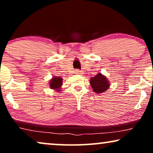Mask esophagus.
Wrapping results in <instances>:
<instances>
[{
  "label": "esophagus",
  "mask_w": 153,
  "mask_h": 153,
  "mask_svg": "<svg viewBox=\"0 0 153 153\" xmlns=\"http://www.w3.org/2000/svg\"><path fill=\"white\" fill-rule=\"evenodd\" d=\"M75 74H80V73H81V71H79L78 69H77V70H75Z\"/></svg>",
  "instance_id": "obj_1"
}]
</instances>
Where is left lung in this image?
<instances>
[{
  "mask_svg": "<svg viewBox=\"0 0 153 153\" xmlns=\"http://www.w3.org/2000/svg\"><path fill=\"white\" fill-rule=\"evenodd\" d=\"M90 83L93 92L97 94L106 92V90H107L110 87L109 80H108L107 77L102 75L100 72L94 77H91Z\"/></svg>",
  "mask_w": 153,
  "mask_h": 153,
  "instance_id": "left-lung-1",
  "label": "left lung"
}]
</instances>
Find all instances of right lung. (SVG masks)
<instances>
[{"label": "right lung", "mask_w": 153, "mask_h": 153, "mask_svg": "<svg viewBox=\"0 0 153 153\" xmlns=\"http://www.w3.org/2000/svg\"><path fill=\"white\" fill-rule=\"evenodd\" d=\"M63 79L59 76H53L49 80V88L51 90H55V92H60L62 88L61 87L63 85Z\"/></svg>", "instance_id": "right-lung-1"}]
</instances>
